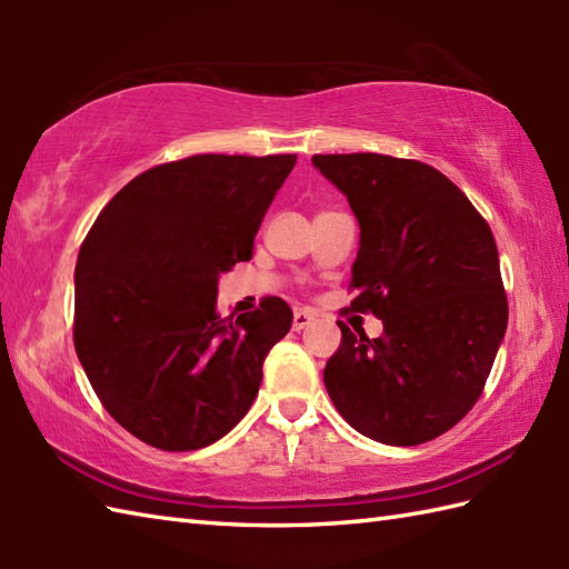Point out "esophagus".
<instances>
[{"instance_id":"esophagus-1","label":"esophagus","mask_w":569,"mask_h":569,"mask_svg":"<svg viewBox=\"0 0 569 569\" xmlns=\"http://www.w3.org/2000/svg\"><path fill=\"white\" fill-rule=\"evenodd\" d=\"M310 322H312V312H308V310H296V312H293V330H296V332L306 330Z\"/></svg>"}]
</instances>
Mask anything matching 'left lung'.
I'll return each mask as SVG.
<instances>
[{"label":"left lung","mask_w":569,"mask_h":569,"mask_svg":"<svg viewBox=\"0 0 569 569\" xmlns=\"http://www.w3.org/2000/svg\"><path fill=\"white\" fill-rule=\"evenodd\" d=\"M359 222L352 308L383 335L342 330L325 367L335 408L367 438L410 447L462 420L509 322L489 224L432 166L383 153L312 156Z\"/></svg>","instance_id":"1"}]
</instances>
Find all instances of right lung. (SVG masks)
<instances>
[{
    "mask_svg": "<svg viewBox=\"0 0 569 569\" xmlns=\"http://www.w3.org/2000/svg\"><path fill=\"white\" fill-rule=\"evenodd\" d=\"M296 156L204 153L137 176L94 220L76 266V352L119 426L168 452L208 447L247 416L281 298L220 318L217 283L251 259Z\"/></svg>",
    "mask_w": 569,
    "mask_h": 569,
    "instance_id": "1",
    "label": "right lung"
}]
</instances>
